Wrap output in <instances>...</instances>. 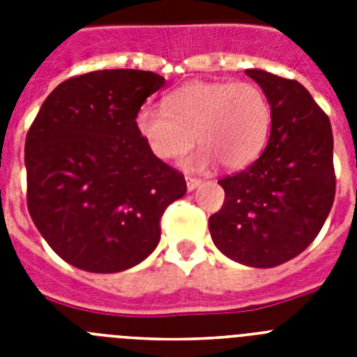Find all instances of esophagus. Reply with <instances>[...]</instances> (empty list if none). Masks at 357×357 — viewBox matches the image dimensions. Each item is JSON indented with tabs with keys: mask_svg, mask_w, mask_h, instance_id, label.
<instances>
[{
	"mask_svg": "<svg viewBox=\"0 0 357 357\" xmlns=\"http://www.w3.org/2000/svg\"><path fill=\"white\" fill-rule=\"evenodd\" d=\"M185 184H188V191H195L202 184V181L195 178V176H185Z\"/></svg>",
	"mask_w": 357,
	"mask_h": 357,
	"instance_id": "34e87169",
	"label": "esophagus"
}]
</instances>
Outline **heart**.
<instances>
[{
	"label": "heart",
	"mask_w": 357,
	"mask_h": 357,
	"mask_svg": "<svg viewBox=\"0 0 357 357\" xmlns=\"http://www.w3.org/2000/svg\"><path fill=\"white\" fill-rule=\"evenodd\" d=\"M162 107L143 105L135 116L139 135L162 160L188 153L197 135L202 150L191 166L209 168L218 160L236 172L257 160L270 137L272 107L250 82H188L164 98Z\"/></svg>",
	"instance_id": "heart-1"
}]
</instances>
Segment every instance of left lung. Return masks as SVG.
<instances>
[{
  "label": "left lung",
  "mask_w": 357,
  "mask_h": 357,
  "mask_svg": "<svg viewBox=\"0 0 357 357\" xmlns=\"http://www.w3.org/2000/svg\"><path fill=\"white\" fill-rule=\"evenodd\" d=\"M272 107L261 157L222 178V209L209 218L218 250L245 266L273 268L313 243L336 193L333 130L326 112L296 80L247 69Z\"/></svg>",
  "instance_id": "left-lung-1"
}]
</instances>
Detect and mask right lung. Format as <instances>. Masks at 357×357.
Segmentation results:
<instances>
[{
	"instance_id": "right-lung-1",
	"label": "right lung",
	"mask_w": 357,
	"mask_h": 357,
	"mask_svg": "<svg viewBox=\"0 0 357 357\" xmlns=\"http://www.w3.org/2000/svg\"><path fill=\"white\" fill-rule=\"evenodd\" d=\"M164 82L139 69L85 73L56 85L31 123L28 211L66 263L118 273L159 245L160 216L188 185L153 155L135 116Z\"/></svg>"
}]
</instances>
